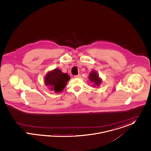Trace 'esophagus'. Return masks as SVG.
Masks as SVG:
<instances>
[{"mask_svg":"<svg viewBox=\"0 0 151 151\" xmlns=\"http://www.w3.org/2000/svg\"><path fill=\"white\" fill-rule=\"evenodd\" d=\"M74 77L76 78H81V75H80V74H78V75H75Z\"/></svg>","mask_w":151,"mask_h":151,"instance_id":"esophagus-1","label":"esophagus"}]
</instances>
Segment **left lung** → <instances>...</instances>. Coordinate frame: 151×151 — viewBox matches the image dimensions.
I'll return each mask as SVG.
<instances>
[{
	"label": "left lung",
	"mask_w": 151,
	"mask_h": 151,
	"mask_svg": "<svg viewBox=\"0 0 151 151\" xmlns=\"http://www.w3.org/2000/svg\"><path fill=\"white\" fill-rule=\"evenodd\" d=\"M89 79L91 82H94L97 86L100 84H101V79L99 78L97 72H96L95 71H93L90 73V76H89Z\"/></svg>",
	"instance_id": "1"
}]
</instances>
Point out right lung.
<instances>
[{
    "label": "right lung",
    "mask_w": 151,
    "mask_h": 151,
    "mask_svg": "<svg viewBox=\"0 0 151 151\" xmlns=\"http://www.w3.org/2000/svg\"><path fill=\"white\" fill-rule=\"evenodd\" d=\"M70 79V76L67 73H63L60 69H55L47 73L45 78V83L50 86L51 89L55 92L61 91Z\"/></svg>",
    "instance_id": "obj_1"
}]
</instances>
